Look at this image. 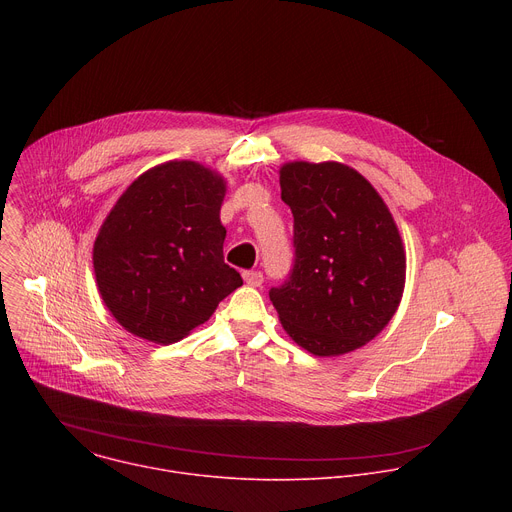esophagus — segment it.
<instances>
[{"label":"esophagus","mask_w":512,"mask_h":512,"mask_svg":"<svg viewBox=\"0 0 512 512\" xmlns=\"http://www.w3.org/2000/svg\"><path fill=\"white\" fill-rule=\"evenodd\" d=\"M243 279L253 285V287H259L263 283V273L261 271H245L243 273Z\"/></svg>","instance_id":"esophagus-1"}]
</instances>
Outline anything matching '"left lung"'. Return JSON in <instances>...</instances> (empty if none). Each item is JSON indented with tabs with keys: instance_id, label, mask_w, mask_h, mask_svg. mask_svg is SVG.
Wrapping results in <instances>:
<instances>
[{
	"instance_id": "1",
	"label": "left lung",
	"mask_w": 512,
	"mask_h": 512,
	"mask_svg": "<svg viewBox=\"0 0 512 512\" xmlns=\"http://www.w3.org/2000/svg\"><path fill=\"white\" fill-rule=\"evenodd\" d=\"M294 214V265L269 289L285 332L316 356L373 340L399 308L405 251L379 192L356 170L291 162L279 170Z\"/></svg>"
}]
</instances>
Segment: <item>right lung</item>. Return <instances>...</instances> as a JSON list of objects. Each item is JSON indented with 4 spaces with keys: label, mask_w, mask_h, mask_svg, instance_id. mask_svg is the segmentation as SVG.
Here are the masks:
<instances>
[{
    "label": "right lung",
    "mask_w": 512,
    "mask_h": 512,
    "mask_svg": "<svg viewBox=\"0 0 512 512\" xmlns=\"http://www.w3.org/2000/svg\"><path fill=\"white\" fill-rule=\"evenodd\" d=\"M225 180L196 162L141 174L97 235L99 294L131 334L158 344L182 340L243 285L223 257Z\"/></svg>",
    "instance_id": "add662e5"
}]
</instances>
